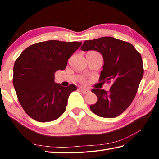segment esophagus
I'll return each instance as SVG.
<instances>
[{
  "label": "esophagus",
  "instance_id": "1",
  "mask_svg": "<svg viewBox=\"0 0 159 159\" xmlns=\"http://www.w3.org/2000/svg\"><path fill=\"white\" fill-rule=\"evenodd\" d=\"M79 90H80V92L83 93H84V94L88 93L90 92L89 89H88V88H80Z\"/></svg>",
  "mask_w": 159,
  "mask_h": 159
}]
</instances>
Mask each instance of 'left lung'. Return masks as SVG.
Here are the masks:
<instances>
[{
    "label": "left lung",
    "instance_id": "obj_1",
    "mask_svg": "<svg viewBox=\"0 0 159 159\" xmlns=\"http://www.w3.org/2000/svg\"><path fill=\"white\" fill-rule=\"evenodd\" d=\"M80 49L101 54L104 64L99 80L112 83L109 92L93 88L98 101L90 110L100 117L118 116L130 105L143 76L141 55L132 44L109 36L85 41Z\"/></svg>",
    "mask_w": 159,
    "mask_h": 159
}]
</instances>
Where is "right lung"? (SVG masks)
<instances>
[{
  "label": "right lung",
  "instance_id": "1",
  "mask_svg": "<svg viewBox=\"0 0 159 159\" xmlns=\"http://www.w3.org/2000/svg\"><path fill=\"white\" fill-rule=\"evenodd\" d=\"M81 44L55 40L37 43L16 60L13 85L21 106L33 119L52 121L65 111L70 94L77 88L55 83V73L65 69L67 61Z\"/></svg>",
  "mask_w": 159,
  "mask_h": 159
}]
</instances>
